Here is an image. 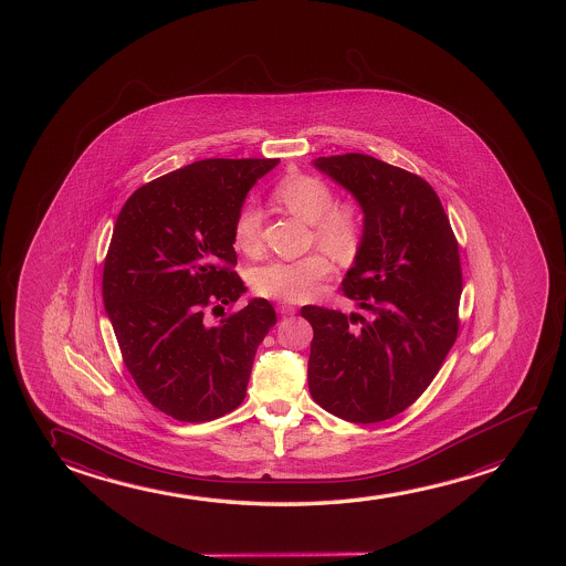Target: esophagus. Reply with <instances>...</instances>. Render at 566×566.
I'll return each mask as SVG.
<instances>
[{"label": "esophagus", "mask_w": 566, "mask_h": 566, "mask_svg": "<svg viewBox=\"0 0 566 566\" xmlns=\"http://www.w3.org/2000/svg\"><path fill=\"white\" fill-rule=\"evenodd\" d=\"M277 311L279 314H283V316H291V314H295L296 306L285 303V301H281V303L277 304Z\"/></svg>", "instance_id": "1"}]
</instances>
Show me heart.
Returning <instances> with one entry per match:
<instances>
[{
  "label": "heart",
  "instance_id": "heart-1",
  "mask_svg": "<svg viewBox=\"0 0 566 566\" xmlns=\"http://www.w3.org/2000/svg\"><path fill=\"white\" fill-rule=\"evenodd\" d=\"M273 198L304 223L314 224V237L335 260H355L363 242V213L357 203H335L329 184L318 176L293 172L273 190ZM234 247L242 254L254 255L262 248V213L254 206H244L232 227ZM332 273L326 255H304L298 260H275L255 268L252 285L258 293L283 301H306L316 295L319 283Z\"/></svg>",
  "mask_w": 566,
  "mask_h": 566
}]
</instances>
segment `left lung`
Instances as JSON below:
<instances>
[{
    "label": "left lung",
    "mask_w": 566,
    "mask_h": 566,
    "mask_svg": "<svg viewBox=\"0 0 566 566\" xmlns=\"http://www.w3.org/2000/svg\"><path fill=\"white\" fill-rule=\"evenodd\" d=\"M312 167L349 191L363 211V242L343 293L365 316L303 306L314 329L308 390L339 419L386 421L429 388L454 345L458 242L421 176L363 153L318 157Z\"/></svg>",
    "instance_id": "left-lung-1"
}]
</instances>
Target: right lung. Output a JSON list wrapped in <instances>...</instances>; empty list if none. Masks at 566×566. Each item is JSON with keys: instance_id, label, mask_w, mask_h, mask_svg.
<instances>
[{"instance_id": "right-lung-1", "label": "right lung", "mask_w": 566, "mask_h": 566, "mask_svg": "<svg viewBox=\"0 0 566 566\" xmlns=\"http://www.w3.org/2000/svg\"><path fill=\"white\" fill-rule=\"evenodd\" d=\"M279 159H206L145 184L119 211L103 273L106 316L137 388L178 421L223 417L247 398L255 349L277 316L265 298L237 303L232 227Z\"/></svg>"}]
</instances>
